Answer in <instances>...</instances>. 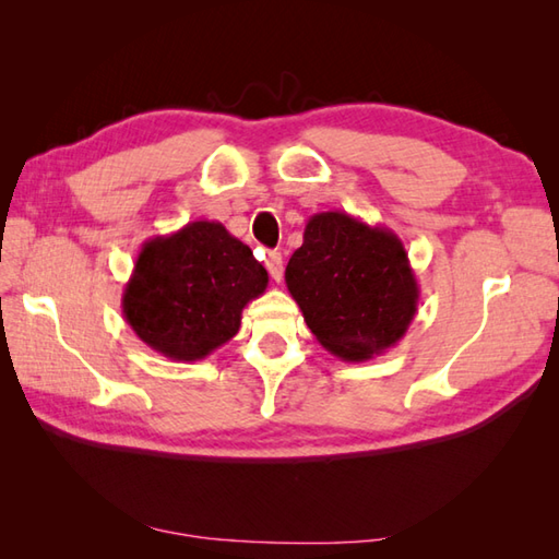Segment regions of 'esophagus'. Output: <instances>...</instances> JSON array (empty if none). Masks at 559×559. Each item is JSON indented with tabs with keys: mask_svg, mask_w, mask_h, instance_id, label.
I'll list each match as a JSON object with an SVG mask.
<instances>
[{
	"mask_svg": "<svg viewBox=\"0 0 559 559\" xmlns=\"http://www.w3.org/2000/svg\"><path fill=\"white\" fill-rule=\"evenodd\" d=\"M266 269H269V273H271V278L278 283V281L283 278V257H281L278 252H271V254L266 257Z\"/></svg>",
	"mask_w": 559,
	"mask_h": 559,
	"instance_id": "esophagus-1",
	"label": "esophagus"
}]
</instances>
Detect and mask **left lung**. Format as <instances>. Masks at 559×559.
Returning a JSON list of instances; mask_svg holds the SVG:
<instances>
[{
  "mask_svg": "<svg viewBox=\"0 0 559 559\" xmlns=\"http://www.w3.org/2000/svg\"><path fill=\"white\" fill-rule=\"evenodd\" d=\"M307 326L341 360L362 362L406 336L420 288L396 233L346 211L314 213L286 266Z\"/></svg>",
  "mask_w": 559,
  "mask_h": 559,
  "instance_id": "obj_1",
  "label": "left lung"
}]
</instances>
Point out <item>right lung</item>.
Returning a JSON list of instances; mask_svg holds the SVG:
<instances>
[{
  "mask_svg": "<svg viewBox=\"0 0 559 559\" xmlns=\"http://www.w3.org/2000/svg\"><path fill=\"white\" fill-rule=\"evenodd\" d=\"M266 286L252 249L216 221H194L141 245L122 314L151 350L194 362L240 331L242 310Z\"/></svg>",
  "mask_w": 559,
  "mask_h": 559,
  "instance_id": "right-lung-1",
  "label": "right lung"
}]
</instances>
